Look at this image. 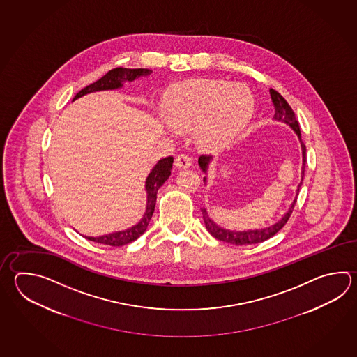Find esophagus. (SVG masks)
<instances>
[{"instance_id": "1", "label": "esophagus", "mask_w": 357, "mask_h": 357, "mask_svg": "<svg viewBox=\"0 0 357 357\" xmlns=\"http://www.w3.org/2000/svg\"><path fill=\"white\" fill-rule=\"evenodd\" d=\"M174 165L178 169H188L192 165V159L187 155H178L175 158Z\"/></svg>"}]
</instances>
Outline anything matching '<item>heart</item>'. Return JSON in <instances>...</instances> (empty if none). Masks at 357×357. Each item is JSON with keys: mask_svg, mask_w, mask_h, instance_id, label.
<instances>
[{"mask_svg": "<svg viewBox=\"0 0 357 357\" xmlns=\"http://www.w3.org/2000/svg\"><path fill=\"white\" fill-rule=\"evenodd\" d=\"M255 96L245 85L224 80L188 81L167 94V121L179 128L196 127V141L204 150L230 145L255 114Z\"/></svg>", "mask_w": 357, "mask_h": 357, "instance_id": "b5f03b06", "label": "heart"}]
</instances>
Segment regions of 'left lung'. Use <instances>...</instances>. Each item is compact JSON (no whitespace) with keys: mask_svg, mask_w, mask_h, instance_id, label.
Listing matches in <instances>:
<instances>
[{"mask_svg":"<svg viewBox=\"0 0 357 357\" xmlns=\"http://www.w3.org/2000/svg\"><path fill=\"white\" fill-rule=\"evenodd\" d=\"M269 94H271V99H272V104L275 107V116L273 119L277 122H282V123L287 124L292 131L296 133L298 141H300V146H301V153H303V167H301V181L298 183V190H296V196L294 198L289 210L284 212L282 218H280L276 222L271 224L264 227H259V229H248V230H230V229H225L222 226L218 225L211 216L208 215V211L206 207H202V216H204V225L207 231L211 234L213 238H216L218 241H226L230 244H235V245H250V244H258L262 241H267L269 238H272L273 235H276L284 224L287 222V220L291 216L292 210L296 204L298 199V190L304 181V173H305V162H306V147L303 141H301V133H300V127H298V121L295 118V113L292 112L291 107L287 104L284 100V96L278 94L276 90L269 89ZM212 161L211 156H201L198 159V165L201 167V170L204 172V174H207L208 167H210V162ZM204 184L207 183V176L204 178Z\"/></svg>","mask_w":357,"mask_h":357,"instance_id":"1","label":"left lung"}]
</instances>
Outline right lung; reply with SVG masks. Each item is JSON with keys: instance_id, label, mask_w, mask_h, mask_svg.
<instances>
[{"instance_id": "1", "label": "right lung", "mask_w": 357, "mask_h": 357, "mask_svg": "<svg viewBox=\"0 0 357 357\" xmlns=\"http://www.w3.org/2000/svg\"><path fill=\"white\" fill-rule=\"evenodd\" d=\"M151 70L149 68H123L116 67L110 70L109 73L104 75L102 79L95 81L94 84L89 85L86 88L82 89L77 94L75 95L73 102L79 99L84 95L95 93V91H104V90H116L123 88V82H131V81L139 79L141 76H149L151 75ZM173 156H167L165 159L156 162V165L151 169V172L147 175L145 182L146 190V210L142 218L139 220L136 225L131 226L128 229L113 231V233L105 234L100 236H86L88 241L107 244L112 247H122L124 244H128L136 241L142 234L145 233L147 226L150 224V220L153 218L155 204H156V195L158 190L164 183L167 182V178L172 173L173 167Z\"/></svg>"}]
</instances>
